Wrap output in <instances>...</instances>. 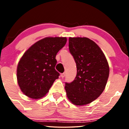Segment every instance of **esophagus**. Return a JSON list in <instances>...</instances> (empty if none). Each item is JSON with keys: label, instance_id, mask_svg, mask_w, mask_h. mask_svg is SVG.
Returning a JSON list of instances; mask_svg holds the SVG:
<instances>
[{"label": "esophagus", "instance_id": "obj_1", "mask_svg": "<svg viewBox=\"0 0 129 129\" xmlns=\"http://www.w3.org/2000/svg\"><path fill=\"white\" fill-rule=\"evenodd\" d=\"M65 75H66V74H65L64 73H61L60 74V77H61V78H64V76H65Z\"/></svg>", "mask_w": 129, "mask_h": 129}]
</instances>
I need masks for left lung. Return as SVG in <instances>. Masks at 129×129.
Wrapping results in <instances>:
<instances>
[{
  "instance_id": "left-lung-1",
  "label": "left lung",
  "mask_w": 129,
  "mask_h": 129,
  "mask_svg": "<svg viewBox=\"0 0 129 129\" xmlns=\"http://www.w3.org/2000/svg\"><path fill=\"white\" fill-rule=\"evenodd\" d=\"M69 50L76 63L77 75L73 82L66 83L67 96L76 106L88 104L105 89L109 63L100 47L87 38H69Z\"/></svg>"
}]
</instances>
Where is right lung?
I'll list each match as a JSON object with an SVG mask.
<instances>
[{
	"instance_id": "add662e5",
	"label": "right lung",
	"mask_w": 129,
	"mask_h": 129,
	"mask_svg": "<svg viewBox=\"0 0 129 129\" xmlns=\"http://www.w3.org/2000/svg\"><path fill=\"white\" fill-rule=\"evenodd\" d=\"M66 42V37H47L24 53L17 67V83L23 94L38 100L48 92L59 76L54 69L56 56Z\"/></svg>"
}]
</instances>
